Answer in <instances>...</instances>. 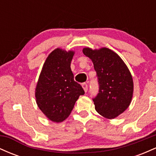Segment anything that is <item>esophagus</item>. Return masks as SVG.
<instances>
[{"label": "esophagus", "instance_id": "esophagus-1", "mask_svg": "<svg viewBox=\"0 0 156 156\" xmlns=\"http://www.w3.org/2000/svg\"><path fill=\"white\" fill-rule=\"evenodd\" d=\"M82 87H83V90L85 91V92H87V90H88V85H87V83H82Z\"/></svg>", "mask_w": 156, "mask_h": 156}]
</instances>
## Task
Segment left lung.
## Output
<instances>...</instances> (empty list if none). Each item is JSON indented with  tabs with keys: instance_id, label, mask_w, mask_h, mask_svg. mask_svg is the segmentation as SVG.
<instances>
[{
	"instance_id": "8db88e82",
	"label": "left lung",
	"mask_w": 156,
	"mask_h": 156,
	"mask_svg": "<svg viewBox=\"0 0 156 156\" xmlns=\"http://www.w3.org/2000/svg\"><path fill=\"white\" fill-rule=\"evenodd\" d=\"M83 53L92 61L99 83L93 98L95 110L107 119L118 117L128 108L133 92V78L122 59L112 50L84 48Z\"/></svg>"
}]
</instances>
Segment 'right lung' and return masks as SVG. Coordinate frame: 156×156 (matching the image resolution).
I'll return each instance as SVG.
<instances>
[{"instance_id": "right-lung-1", "label": "right lung", "mask_w": 156, "mask_h": 156, "mask_svg": "<svg viewBox=\"0 0 156 156\" xmlns=\"http://www.w3.org/2000/svg\"><path fill=\"white\" fill-rule=\"evenodd\" d=\"M75 52L56 48L43 64L35 89L38 107L50 120L61 122L69 117L80 95L81 86L74 80L70 64Z\"/></svg>"}]
</instances>
